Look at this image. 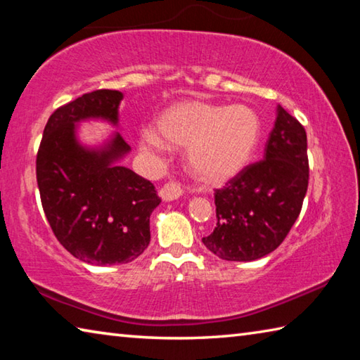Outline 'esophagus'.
<instances>
[{"mask_svg": "<svg viewBox=\"0 0 360 360\" xmlns=\"http://www.w3.org/2000/svg\"><path fill=\"white\" fill-rule=\"evenodd\" d=\"M158 195H160L163 202H173V200H178L181 197L182 188L178 184V182L169 181V182H167V184L160 188V192H158Z\"/></svg>", "mask_w": 360, "mask_h": 360, "instance_id": "obj_1", "label": "esophagus"}]
</instances>
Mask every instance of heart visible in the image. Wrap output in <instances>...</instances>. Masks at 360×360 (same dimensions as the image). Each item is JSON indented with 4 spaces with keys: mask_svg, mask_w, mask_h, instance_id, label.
Wrapping results in <instances>:
<instances>
[{
    "mask_svg": "<svg viewBox=\"0 0 360 360\" xmlns=\"http://www.w3.org/2000/svg\"><path fill=\"white\" fill-rule=\"evenodd\" d=\"M257 112L246 105L179 103L157 122V136L144 133L143 149L187 148V167L200 181L219 184L238 174L260 141Z\"/></svg>",
    "mask_w": 360,
    "mask_h": 360,
    "instance_id": "heart-1",
    "label": "heart"
}]
</instances>
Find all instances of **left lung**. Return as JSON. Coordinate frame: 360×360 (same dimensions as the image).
I'll use <instances>...</instances> for the list:
<instances>
[{"mask_svg":"<svg viewBox=\"0 0 360 360\" xmlns=\"http://www.w3.org/2000/svg\"><path fill=\"white\" fill-rule=\"evenodd\" d=\"M308 169L307 131L278 105L264 160L216 191L217 224L203 245L231 262L257 260L275 251L300 214Z\"/></svg>","mask_w":360,"mask_h":360,"instance_id":"8db88e82","label":"left lung"}]
</instances>
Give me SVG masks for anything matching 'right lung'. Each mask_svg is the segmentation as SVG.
I'll return each instance as SVG.
<instances>
[{
	"mask_svg": "<svg viewBox=\"0 0 360 360\" xmlns=\"http://www.w3.org/2000/svg\"><path fill=\"white\" fill-rule=\"evenodd\" d=\"M119 90H95L49 117L36 155L41 203L47 222L66 251L90 265L129 264L150 241L149 217L158 205L157 191L119 160L130 152L119 131L100 148L76 136L89 119L117 125Z\"/></svg>",
	"mask_w": 360,
	"mask_h": 360,
	"instance_id": "obj_1",
	"label": "right lung"
}]
</instances>
